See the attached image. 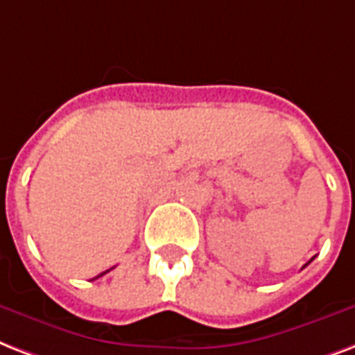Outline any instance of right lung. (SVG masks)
<instances>
[{
	"label": "right lung",
	"mask_w": 355,
	"mask_h": 355,
	"mask_svg": "<svg viewBox=\"0 0 355 355\" xmlns=\"http://www.w3.org/2000/svg\"><path fill=\"white\" fill-rule=\"evenodd\" d=\"M107 272H110V270H107ZM104 274H105V272H104ZM104 274H100V275H104ZM100 275H96V277H100ZM96 277H94V279H96Z\"/></svg>",
	"instance_id": "1"
}]
</instances>
